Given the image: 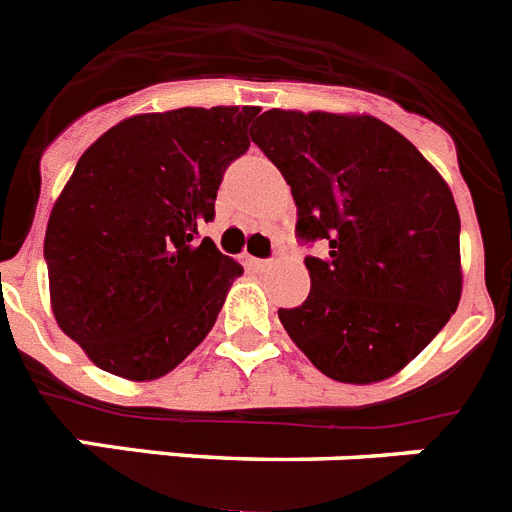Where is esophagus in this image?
<instances>
[{"instance_id": "obj_1", "label": "esophagus", "mask_w": 512, "mask_h": 512, "mask_svg": "<svg viewBox=\"0 0 512 512\" xmlns=\"http://www.w3.org/2000/svg\"><path fill=\"white\" fill-rule=\"evenodd\" d=\"M247 262H250V265L255 267V270H265V267L270 265V260H262V257H250V260H247Z\"/></svg>"}]
</instances>
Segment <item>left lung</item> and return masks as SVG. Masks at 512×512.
<instances>
[{
	"label": "left lung",
	"mask_w": 512,
	"mask_h": 512,
	"mask_svg": "<svg viewBox=\"0 0 512 512\" xmlns=\"http://www.w3.org/2000/svg\"><path fill=\"white\" fill-rule=\"evenodd\" d=\"M288 181L311 293L280 324L326 377L380 382L439 334L462 296L459 211L439 170L370 114H260L250 130Z\"/></svg>",
	"instance_id": "obj_1"
}]
</instances>
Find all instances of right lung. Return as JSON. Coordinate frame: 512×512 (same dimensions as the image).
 I'll return each instance as SVG.
<instances>
[{
    "label": "right lung",
    "instance_id": "right-lung-1",
    "mask_svg": "<svg viewBox=\"0 0 512 512\" xmlns=\"http://www.w3.org/2000/svg\"><path fill=\"white\" fill-rule=\"evenodd\" d=\"M257 107L114 124L81 155L45 229L53 316L101 370L155 380L204 342L242 265L199 229Z\"/></svg>",
    "mask_w": 512,
    "mask_h": 512
}]
</instances>
